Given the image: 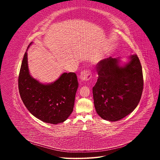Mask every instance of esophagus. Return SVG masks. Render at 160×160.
<instances>
[{
	"label": "esophagus",
	"mask_w": 160,
	"mask_h": 160,
	"mask_svg": "<svg viewBox=\"0 0 160 160\" xmlns=\"http://www.w3.org/2000/svg\"><path fill=\"white\" fill-rule=\"evenodd\" d=\"M91 77V72L89 70H84L81 72L79 79L82 81H88Z\"/></svg>",
	"instance_id": "esophagus-1"
}]
</instances>
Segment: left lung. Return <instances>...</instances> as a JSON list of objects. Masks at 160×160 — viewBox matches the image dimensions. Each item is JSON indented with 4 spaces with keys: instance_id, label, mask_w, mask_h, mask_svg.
I'll list each match as a JSON object with an SVG mask.
<instances>
[{
    "instance_id": "left-lung-1",
    "label": "left lung",
    "mask_w": 160,
    "mask_h": 160,
    "mask_svg": "<svg viewBox=\"0 0 160 160\" xmlns=\"http://www.w3.org/2000/svg\"><path fill=\"white\" fill-rule=\"evenodd\" d=\"M98 79L93 88L94 105L100 117L117 122L136 108L143 88L142 65L136 55L122 58L111 57L97 66Z\"/></svg>"
}]
</instances>
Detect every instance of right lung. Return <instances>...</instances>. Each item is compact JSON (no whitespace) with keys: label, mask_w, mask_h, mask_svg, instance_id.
Segmentation results:
<instances>
[{"label":"right lung","mask_w":160,"mask_h":160,"mask_svg":"<svg viewBox=\"0 0 160 160\" xmlns=\"http://www.w3.org/2000/svg\"><path fill=\"white\" fill-rule=\"evenodd\" d=\"M24 55L18 77V89L28 111L42 122H64L73 110L78 81L75 72H63L56 81L43 83L33 78L28 66L27 51Z\"/></svg>","instance_id":"obj_1"}]
</instances>
